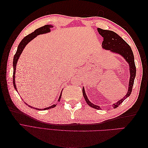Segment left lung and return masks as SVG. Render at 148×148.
<instances>
[{"label":"left lung","mask_w":148,"mask_h":148,"mask_svg":"<svg viewBox=\"0 0 148 148\" xmlns=\"http://www.w3.org/2000/svg\"><path fill=\"white\" fill-rule=\"evenodd\" d=\"M97 31L103 37V38H104V41H102V48L106 49V50H109L112 52L119 53V54L122 56L124 58L125 60L129 64L130 77L129 80V87L128 92L123 98H122V99H120L117 102L115 103V104L112 105L113 108L115 109L116 107H119V105L122 104L125 99H127L128 97L130 96L132 91L134 80H135L136 76V66L135 64L133 53L130 46L122 38L119 36L117 33L114 32V31L110 30H105L101 28H97ZM83 95L84 96L85 101H86V103L89 106L97 110L101 109V107L99 106L93 104L92 102L89 101L86 93H85L84 87L83 88Z\"/></svg>","instance_id":"8db88e82"}]
</instances>
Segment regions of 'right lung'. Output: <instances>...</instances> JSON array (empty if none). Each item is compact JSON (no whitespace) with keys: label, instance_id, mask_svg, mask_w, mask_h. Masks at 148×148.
Segmentation results:
<instances>
[{"label":"right lung","instance_id":"obj_1","mask_svg":"<svg viewBox=\"0 0 148 148\" xmlns=\"http://www.w3.org/2000/svg\"><path fill=\"white\" fill-rule=\"evenodd\" d=\"M53 28V26L51 25H44V26H42L41 28H39L37 29H36L34 32L31 33V34H28L25 36L23 39L21 40V41L20 42V43L19 44L17 48V51L15 53V54L14 56V57H13V86H14L15 90L17 91V89L16 87V84H15V70H16V64H17V62L18 60L19 57L21 55V53L22 52V51H23L24 48L25 47V46L27 45V44L31 41V40H33L34 38H36L37 36L39 34H45L47 33H49L51 31V28ZM18 92V91H17ZM62 92L60 93V97L59 98V100L58 101H60V99H61V96H62ZM26 105H28L29 107H31V108H34L35 109H37V110H46V109H52L53 108V107L56 106V104H53L50 107H47V108H44V109H37V108H34V107H31V106H29L28 104H26V102H25Z\"/></svg>","mask_w":148,"mask_h":148}]
</instances>
